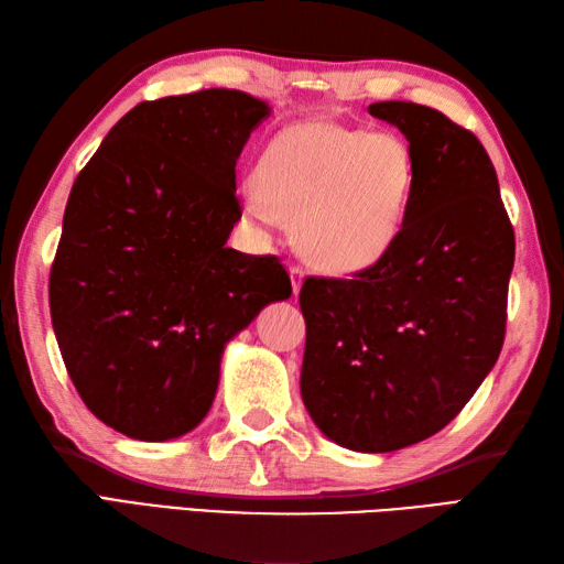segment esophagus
I'll return each instance as SVG.
<instances>
[{"instance_id":"esophagus-1","label":"esophagus","mask_w":564,"mask_h":564,"mask_svg":"<svg viewBox=\"0 0 564 564\" xmlns=\"http://www.w3.org/2000/svg\"><path fill=\"white\" fill-rule=\"evenodd\" d=\"M303 275H305V271H303V267L301 263H291V281H293V293L297 295L301 293V285H303Z\"/></svg>"}]
</instances>
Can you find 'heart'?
<instances>
[{
    "instance_id": "b5f03b06",
    "label": "heart",
    "mask_w": 564,
    "mask_h": 564,
    "mask_svg": "<svg viewBox=\"0 0 564 564\" xmlns=\"http://www.w3.org/2000/svg\"><path fill=\"white\" fill-rule=\"evenodd\" d=\"M247 210L259 223L293 220L295 245L329 273L376 267L398 242L416 186L410 145L334 121L275 133L257 164Z\"/></svg>"
}]
</instances>
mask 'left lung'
Masks as SVG:
<instances>
[{
  "label": "left lung",
  "mask_w": 564,
  "mask_h": 564,
  "mask_svg": "<svg viewBox=\"0 0 564 564\" xmlns=\"http://www.w3.org/2000/svg\"><path fill=\"white\" fill-rule=\"evenodd\" d=\"M368 111L402 130L416 186L376 267L305 279L301 394L334 443L390 453L453 422L497 364L517 242L492 160L470 130L412 101Z\"/></svg>",
  "instance_id": "1"
}]
</instances>
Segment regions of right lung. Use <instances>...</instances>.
Wrapping results in <instances>:
<instances>
[{"instance_id": "add662e5", "label": "right lung", "mask_w": 564, "mask_h": 564, "mask_svg": "<svg viewBox=\"0 0 564 564\" xmlns=\"http://www.w3.org/2000/svg\"><path fill=\"white\" fill-rule=\"evenodd\" d=\"M271 109L237 89L142 101L69 191L47 283L55 339L87 410L138 441L208 414L225 344L291 297L279 257L225 242L235 164Z\"/></svg>"}]
</instances>
